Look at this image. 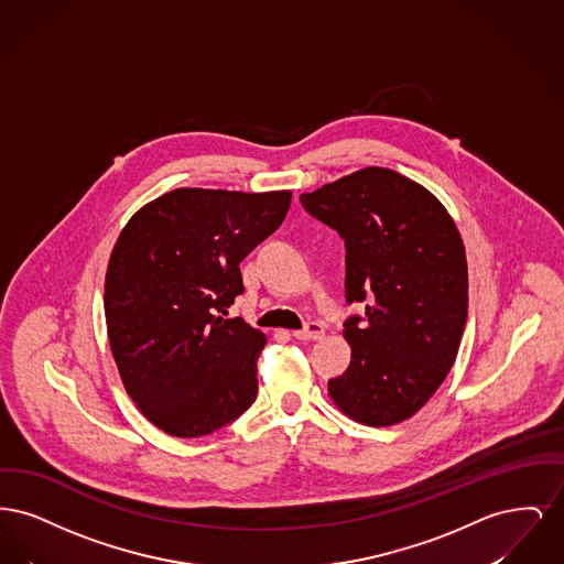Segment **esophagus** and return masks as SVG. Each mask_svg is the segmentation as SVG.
<instances>
[{
    "instance_id": "34e87169",
    "label": "esophagus",
    "mask_w": 564,
    "mask_h": 564,
    "mask_svg": "<svg viewBox=\"0 0 564 564\" xmlns=\"http://www.w3.org/2000/svg\"><path fill=\"white\" fill-rule=\"evenodd\" d=\"M323 334H325V329H323L322 323L311 322L306 323L304 329L294 332V338H297V340H319V338H323Z\"/></svg>"
}]
</instances>
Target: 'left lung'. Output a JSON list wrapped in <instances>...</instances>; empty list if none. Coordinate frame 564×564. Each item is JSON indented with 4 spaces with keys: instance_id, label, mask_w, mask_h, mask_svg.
<instances>
[{
    "instance_id": "left-lung-1",
    "label": "left lung",
    "mask_w": 564,
    "mask_h": 564,
    "mask_svg": "<svg viewBox=\"0 0 564 564\" xmlns=\"http://www.w3.org/2000/svg\"><path fill=\"white\" fill-rule=\"evenodd\" d=\"M347 247V372L327 382L357 423L398 425L419 412L455 364L467 322V258L455 219L421 184L368 166L300 194ZM365 323L361 324L360 322Z\"/></svg>"
}]
</instances>
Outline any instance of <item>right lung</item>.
<instances>
[{
  "mask_svg": "<svg viewBox=\"0 0 564 564\" xmlns=\"http://www.w3.org/2000/svg\"><path fill=\"white\" fill-rule=\"evenodd\" d=\"M290 189L177 188L122 228L106 274L109 347L141 414L175 437L232 423L258 393L267 336L228 308L239 264L285 219Z\"/></svg>",
  "mask_w": 564,
  "mask_h": 564,
  "instance_id": "1",
  "label": "right lung"
}]
</instances>
